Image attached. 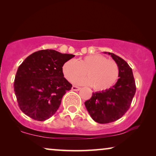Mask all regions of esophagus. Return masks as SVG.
<instances>
[{
    "mask_svg": "<svg viewBox=\"0 0 156 156\" xmlns=\"http://www.w3.org/2000/svg\"><path fill=\"white\" fill-rule=\"evenodd\" d=\"M80 89H81L80 87H78L76 86H72V90H73V91H80Z\"/></svg>",
    "mask_w": 156,
    "mask_h": 156,
    "instance_id": "1",
    "label": "esophagus"
}]
</instances>
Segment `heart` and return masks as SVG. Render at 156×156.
<instances>
[{
  "label": "heart",
  "mask_w": 156,
  "mask_h": 156,
  "mask_svg": "<svg viewBox=\"0 0 156 156\" xmlns=\"http://www.w3.org/2000/svg\"><path fill=\"white\" fill-rule=\"evenodd\" d=\"M65 77L69 82L82 77L86 73L87 78L76 79V84L91 85L97 91L109 89L119 76L118 64L113 59H106L101 55H90L77 60L69 59L62 66Z\"/></svg>",
  "instance_id": "heart-1"
}]
</instances>
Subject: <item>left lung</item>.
I'll return each mask as SVG.
<instances>
[{"label": "left lung", "mask_w": 156, "mask_h": 156, "mask_svg": "<svg viewBox=\"0 0 156 156\" xmlns=\"http://www.w3.org/2000/svg\"><path fill=\"white\" fill-rule=\"evenodd\" d=\"M104 53L118 64L119 79L112 87L93 93L84 102L89 115L99 123H112L121 118L129 110L136 89L132 69L126 62L114 53Z\"/></svg>", "instance_id": "left-lung-1"}]
</instances>
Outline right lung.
Masks as SVG:
<instances>
[{
  "mask_svg": "<svg viewBox=\"0 0 156 156\" xmlns=\"http://www.w3.org/2000/svg\"><path fill=\"white\" fill-rule=\"evenodd\" d=\"M74 55L43 50L29 55L19 66L14 91L20 110L36 121L53 116L72 85L64 77L62 66Z\"/></svg>",
  "mask_w": 156,
  "mask_h": 156,
  "instance_id": "right-lung-1",
  "label": "right lung"
}]
</instances>
